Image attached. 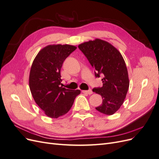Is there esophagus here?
I'll return each mask as SVG.
<instances>
[{"label":"esophagus","mask_w":159,"mask_h":159,"mask_svg":"<svg viewBox=\"0 0 159 159\" xmlns=\"http://www.w3.org/2000/svg\"><path fill=\"white\" fill-rule=\"evenodd\" d=\"M82 93H85V94H88V95H91V94L93 93L92 91H91V89H89V90H83L82 91Z\"/></svg>","instance_id":"34e87169"}]
</instances>
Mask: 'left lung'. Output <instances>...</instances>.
I'll return each mask as SVG.
<instances>
[{"instance_id": "obj_1", "label": "left lung", "mask_w": 159, "mask_h": 159, "mask_svg": "<svg viewBox=\"0 0 159 159\" xmlns=\"http://www.w3.org/2000/svg\"><path fill=\"white\" fill-rule=\"evenodd\" d=\"M78 48L95 69L96 78L103 77L102 87L93 89L103 99L102 104L95 109L105 115L114 114L123 103L129 86L122 55L109 42L100 39L82 43Z\"/></svg>"}]
</instances>
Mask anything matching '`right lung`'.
<instances>
[{
    "label": "right lung",
    "instance_id": "1",
    "mask_svg": "<svg viewBox=\"0 0 159 159\" xmlns=\"http://www.w3.org/2000/svg\"><path fill=\"white\" fill-rule=\"evenodd\" d=\"M76 48L68 44L47 46L33 61L30 89L35 102L48 117L56 119L68 113L80 93L79 89H68L60 85L62 64Z\"/></svg>",
    "mask_w": 159,
    "mask_h": 159
}]
</instances>
